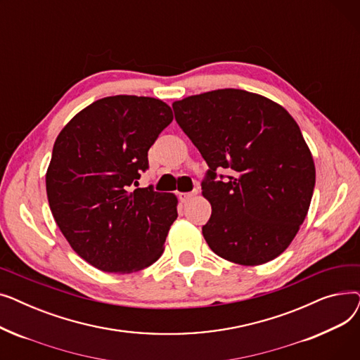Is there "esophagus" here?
<instances>
[{
    "mask_svg": "<svg viewBox=\"0 0 360 360\" xmlns=\"http://www.w3.org/2000/svg\"><path fill=\"white\" fill-rule=\"evenodd\" d=\"M197 190H194V191H191V193H181L179 194V198H181V201H184V202H186V201H190L194 195H197Z\"/></svg>",
    "mask_w": 360,
    "mask_h": 360,
    "instance_id": "1",
    "label": "esophagus"
}]
</instances>
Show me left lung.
Returning <instances> with one entry per match:
<instances>
[{"mask_svg":"<svg viewBox=\"0 0 360 360\" xmlns=\"http://www.w3.org/2000/svg\"><path fill=\"white\" fill-rule=\"evenodd\" d=\"M172 108L209 165L201 190L212 217L202 235L212 251L242 266L278 257L304 223L315 186L296 121L273 101L239 89L195 94ZM221 168L233 175L217 174Z\"/></svg>","mask_w":360,"mask_h":360,"instance_id":"1","label":"left lung"}]
</instances>
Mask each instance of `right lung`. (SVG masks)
Listing matches in <instances>:
<instances>
[{"label":"right lung","mask_w":360,"mask_h":360,"mask_svg":"<svg viewBox=\"0 0 360 360\" xmlns=\"http://www.w3.org/2000/svg\"><path fill=\"white\" fill-rule=\"evenodd\" d=\"M174 115L165 102L118 94L93 102L56 137L46 172L52 216L71 248L106 273H132L163 252L176 197L136 188L147 151Z\"/></svg>","instance_id":"right-lung-1"}]
</instances>
